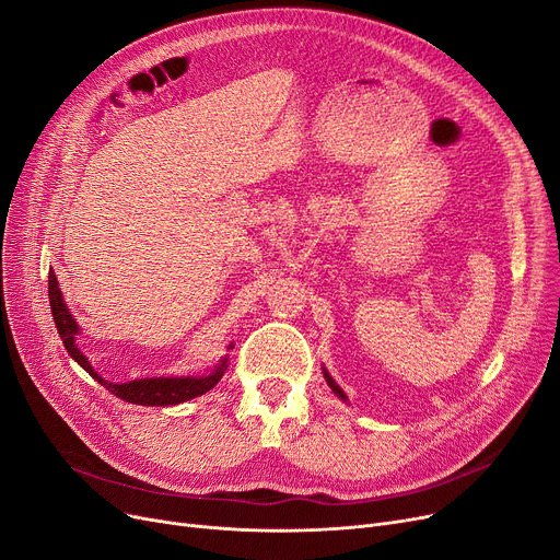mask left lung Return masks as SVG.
Segmentation results:
<instances>
[{
	"instance_id": "obj_1",
	"label": "left lung",
	"mask_w": 560,
	"mask_h": 560,
	"mask_svg": "<svg viewBox=\"0 0 560 560\" xmlns=\"http://www.w3.org/2000/svg\"><path fill=\"white\" fill-rule=\"evenodd\" d=\"M322 374H325V378H327V384H329V388L334 390V395L338 397V399H342L345 404H347V395L342 393V388L336 384V381H334V376L327 372V368H322Z\"/></svg>"
}]
</instances>
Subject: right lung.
<instances>
[{
    "label": "right lung",
    "mask_w": 560,
    "mask_h": 560,
    "mask_svg": "<svg viewBox=\"0 0 560 560\" xmlns=\"http://www.w3.org/2000/svg\"><path fill=\"white\" fill-rule=\"evenodd\" d=\"M49 306H51V317L54 325L58 329V336H61L68 354L88 372L95 381L113 393L115 397H120L129 404H138V406H174L182 404L188 399H195L199 395H206L211 388H215L218 381L224 376L226 368H229V357H222L220 363L209 372V374H199V376H152V378H133L127 381V384H115V381L104 378L102 374H97V370L88 361V357L79 349L77 345V336H79V325L77 319L72 317L63 292L58 288V279L54 275V270H49ZM229 349H233V342L229 345Z\"/></svg>",
    "instance_id": "right-lung-1"
}]
</instances>
